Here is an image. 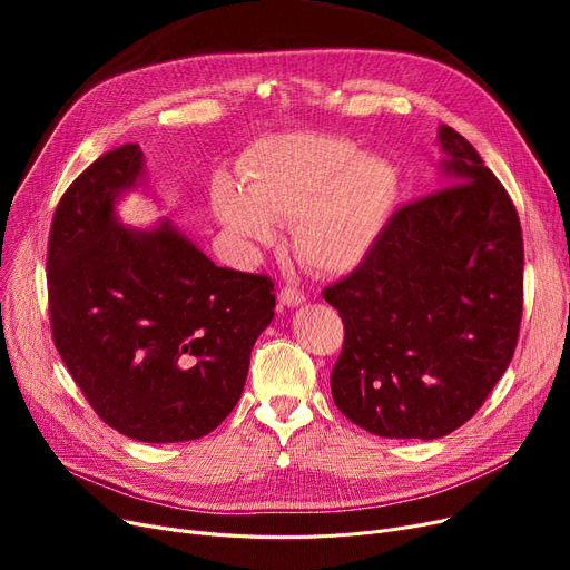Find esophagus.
I'll return each instance as SVG.
<instances>
[{
    "label": "esophagus",
    "instance_id": "obj_1",
    "mask_svg": "<svg viewBox=\"0 0 570 570\" xmlns=\"http://www.w3.org/2000/svg\"><path fill=\"white\" fill-rule=\"evenodd\" d=\"M277 301H279V307H297L305 303V293H301L293 286H284L277 295Z\"/></svg>",
    "mask_w": 570,
    "mask_h": 570
}]
</instances>
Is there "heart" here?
Returning a JSON list of instances; mask_svg holds the SVG:
<instances>
[{"label":"heart","instance_id":"heart-1","mask_svg":"<svg viewBox=\"0 0 570 570\" xmlns=\"http://www.w3.org/2000/svg\"><path fill=\"white\" fill-rule=\"evenodd\" d=\"M397 191L395 168L361 155L351 140L286 134L254 145L239 187L222 179L213 203L226 230L247 247L277 245L275 224H293L295 258L312 273L340 277L367 261Z\"/></svg>","mask_w":570,"mask_h":570}]
</instances>
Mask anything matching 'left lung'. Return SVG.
<instances>
[{
  "label": "left lung",
  "mask_w": 570,
  "mask_h": 570,
  "mask_svg": "<svg viewBox=\"0 0 570 570\" xmlns=\"http://www.w3.org/2000/svg\"><path fill=\"white\" fill-rule=\"evenodd\" d=\"M439 191L406 203L367 261L323 291L344 321L331 374L351 423L439 439L481 409L513 361L522 318V228L475 147L441 125Z\"/></svg>",
  "instance_id": "obj_1"
}]
</instances>
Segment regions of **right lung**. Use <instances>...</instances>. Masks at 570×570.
<instances>
[{
    "label": "right lung",
    "mask_w": 570,
    "mask_h": 570,
    "mask_svg": "<svg viewBox=\"0 0 570 570\" xmlns=\"http://www.w3.org/2000/svg\"><path fill=\"white\" fill-rule=\"evenodd\" d=\"M147 187L134 142L99 157L59 200L48 243L55 346L104 423L145 443L213 432L235 409L275 286L209 261L175 224L125 226Z\"/></svg>",
    "instance_id": "add662e5"
}]
</instances>
